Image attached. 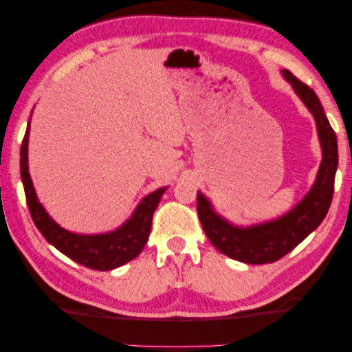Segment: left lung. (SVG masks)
I'll list each match as a JSON object with an SVG mask.
<instances>
[{
  "label": "left lung",
  "mask_w": 352,
  "mask_h": 352,
  "mask_svg": "<svg viewBox=\"0 0 352 352\" xmlns=\"http://www.w3.org/2000/svg\"><path fill=\"white\" fill-rule=\"evenodd\" d=\"M282 76L292 84L299 100L314 115L316 131L321 145V164L316 173V179L306 197L276 220L237 226L217 214L214 206L203 193L198 192V215L203 229L218 251L235 261L262 265L273 263L289 254L292 250L312 234L324 220L331 207L333 195V182L338 165V148L336 132L331 128L322 106L315 91L293 76L289 70H282Z\"/></svg>",
  "instance_id": "left-lung-1"
}]
</instances>
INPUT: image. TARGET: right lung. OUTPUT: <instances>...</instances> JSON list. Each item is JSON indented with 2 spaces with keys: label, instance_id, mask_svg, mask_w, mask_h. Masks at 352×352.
<instances>
[{
  "label": "right lung",
  "instance_id": "obj_1",
  "mask_svg": "<svg viewBox=\"0 0 352 352\" xmlns=\"http://www.w3.org/2000/svg\"><path fill=\"white\" fill-rule=\"evenodd\" d=\"M30 129L31 120L28 122L26 134L21 143L20 175L32 221L40 232H42L46 241L53 245L56 250H59L62 254L70 257L72 261L84 265L87 268L98 270V272H107V270L118 268L132 261V258H135L146 245L149 232H151L154 210L159 206L160 198H162V195L168 187L157 188L153 193L146 195L138 203L135 210L132 212L131 218H128L118 229L104 234L72 232V230L59 226L48 215V212L45 210V207L37 198L36 188L32 186L30 175V166H28Z\"/></svg>",
  "mask_w": 352,
  "mask_h": 352
}]
</instances>
